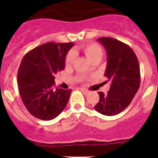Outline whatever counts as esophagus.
<instances>
[{"instance_id": "1", "label": "esophagus", "mask_w": 158, "mask_h": 158, "mask_svg": "<svg viewBox=\"0 0 158 158\" xmlns=\"http://www.w3.org/2000/svg\"><path fill=\"white\" fill-rule=\"evenodd\" d=\"M81 91L82 93H83V94H85V95L88 94V93H89V92L88 91L87 89H83V88H81Z\"/></svg>"}]
</instances>
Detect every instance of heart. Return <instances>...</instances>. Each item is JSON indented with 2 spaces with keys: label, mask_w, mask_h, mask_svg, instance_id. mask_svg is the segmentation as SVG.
<instances>
[{
  "label": "heart",
  "mask_w": 158,
  "mask_h": 158,
  "mask_svg": "<svg viewBox=\"0 0 158 158\" xmlns=\"http://www.w3.org/2000/svg\"><path fill=\"white\" fill-rule=\"evenodd\" d=\"M82 51L85 53V56L90 62H94L96 60H100L103 56V50L101 47L96 43H89L87 45L82 47ZM75 55L73 52L67 54L65 58V64L66 65H69L74 61Z\"/></svg>",
  "instance_id": "1"
}]
</instances>
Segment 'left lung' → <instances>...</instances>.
<instances>
[{
  "mask_svg": "<svg viewBox=\"0 0 158 158\" xmlns=\"http://www.w3.org/2000/svg\"><path fill=\"white\" fill-rule=\"evenodd\" d=\"M97 41L107 53L104 76L111 81V86L107 94L99 92L100 100L94 108L102 115L112 116L126 109L139 90V61L133 50L122 42L107 37Z\"/></svg>",
  "mask_w": 158,
  "mask_h": 158,
  "instance_id": "1",
  "label": "left lung"
}]
</instances>
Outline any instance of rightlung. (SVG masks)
<instances>
[{"instance_id":"1","label":"right lung","mask_w":158,"mask_h":158,"mask_svg":"<svg viewBox=\"0 0 158 158\" xmlns=\"http://www.w3.org/2000/svg\"><path fill=\"white\" fill-rule=\"evenodd\" d=\"M73 43H47L29 51L22 59L17 73L19 92L31 115L51 120L62 113L72 90L53 89L54 75L63 70L67 53Z\"/></svg>"}]
</instances>
